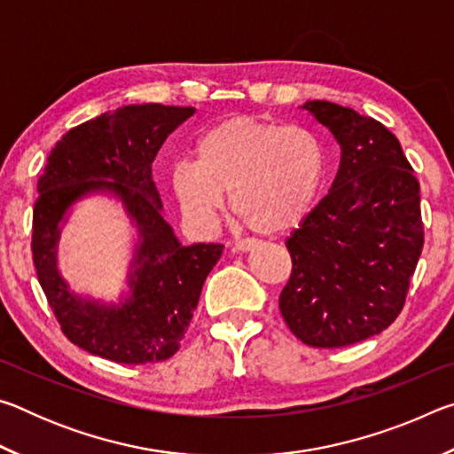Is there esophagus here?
Wrapping results in <instances>:
<instances>
[{"mask_svg":"<svg viewBox=\"0 0 454 454\" xmlns=\"http://www.w3.org/2000/svg\"><path fill=\"white\" fill-rule=\"evenodd\" d=\"M230 246H232V252H250V250H254L258 244L254 240H236Z\"/></svg>","mask_w":454,"mask_h":454,"instance_id":"obj_1","label":"esophagus"}]
</instances>
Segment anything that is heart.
I'll return each instance as SVG.
<instances>
[{"label":"heart","instance_id":"1","mask_svg":"<svg viewBox=\"0 0 454 454\" xmlns=\"http://www.w3.org/2000/svg\"><path fill=\"white\" fill-rule=\"evenodd\" d=\"M196 164L172 172L180 210L198 228H212L230 204L258 232L296 228L317 206L326 182V150L304 126L234 116L198 137Z\"/></svg>","mask_w":454,"mask_h":454}]
</instances>
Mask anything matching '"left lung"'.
Listing matches in <instances>:
<instances>
[{"label":"left lung","instance_id":"obj_1","mask_svg":"<svg viewBox=\"0 0 454 454\" xmlns=\"http://www.w3.org/2000/svg\"><path fill=\"white\" fill-rule=\"evenodd\" d=\"M340 145L328 194L286 240L292 274L280 312L304 344L348 347L401 314L422 252L419 182L380 121L312 99L302 106Z\"/></svg>","mask_w":454,"mask_h":454}]
</instances>
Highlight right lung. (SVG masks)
Instances as JSON below:
<instances>
[{"label":"right lung","mask_w":454,"mask_h":454,"mask_svg":"<svg viewBox=\"0 0 454 454\" xmlns=\"http://www.w3.org/2000/svg\"><path fill=\"white\" fill-rule=\"evenodd\" d=\"M194 107L121 106L67 132L48 156L34 208V264L64 334L120 364L170 358L180 348L206 276L224 246H184L162 216L152 164ZM118 201L137 230L127 288L118 301L75 293L59 272L60 230L83 199Z\"/></svg>","instance_id":"right-lung-1"}]
</instances>
